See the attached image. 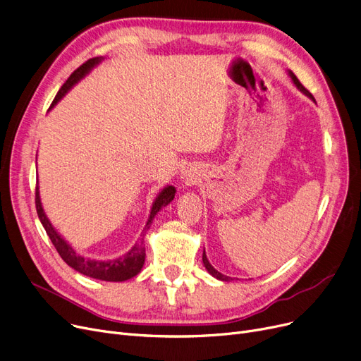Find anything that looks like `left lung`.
<instances>
[{
    "label": "left lung",
    "mask_w": 361,
    "mask_h": 361,
    "mask_svg": "<svg viewBox=\"0 0 361 361\" xmlns=\"http://www.w3.org/2000/svg\"><path fill=\"white\" fill-rule=\"evenodd\" d=\"M289 75H290V78H293V80H294V83L297 85V88L300 90V91H302L304 94H307L308 97H310V98H313V95L310 94V92H308L304 87H302V83L298 80V78L293 73V72H289ZM202 263H204V266H205V269H207L209 270V273L210 274H213V276L214 278H217V279H220V281H225V282H228V281H231L232 278H228V276H225V274H221V273H219L212 264H210V262L207 260V255H205V251L202 252Z\"/></svg>",
    "instance_id": "obj_1"
}]
</instances>
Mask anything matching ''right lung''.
Returning <instances> with one entry per match:
<instances>
[{
    "label": "right lung",
    "instance_id": "add662e5",
    "mask_svg": "<svg viewBox=\"0 0 361 361\" xmlns=\"http://www.w3.org/2000/svg\"><path fill=\"white\" fill-rule=\"evenodd\" d=\"M101 59L98 57H94V59H90L88 61H85L82 66H79L76 71L68 76V79L64 82L63 87L60 88V91L57 92L53 104L54 106L56 102L68 91L71 90L73 85L82 79L85 75H87L91 68L99 63ZM175 186H166L164 190L161 191V194L157 197V200L154 201L152 204V209H151V214H149V219L147 221V226H149V223L152 221L154 216H156L161 207H164L166 204H169L171 200L175 198ZM35 205H37V213H38V217L42 223V226L47 232V235L49 236L51 243H53V245L56 247L57 252L60 254L61 259L71 266L72 269L78 270L79 273L85 274V276H90V278H95V279H99V281H109V282H122V281H128L133 276H136L138 274L144 266V262H145V248L142 247V243L141 244H135L133 248L126 252L123 257H118V259H114V260H109V262H99V260H90V259H83L82 255H79L71 245H68L64 239L56 232V229L53 228V225H51L49 220L47 219L45 213H44V209L41 205V200H39V191H38V186L35 190Z\"/></svg>",
    "mask_w": 361,
    "mask_h": 361
}]
</instances>
